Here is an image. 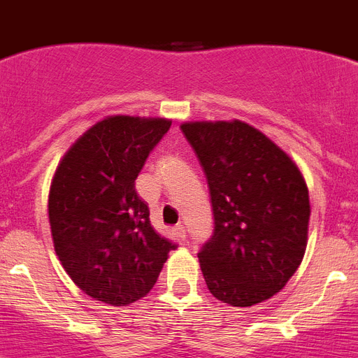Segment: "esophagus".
Wrapping results in <instances>:
<instances>
[{"instance_id": "1", "label": "esophagus", "mask_w": 358, "mask_h": 358, "mask_svg": "<svg viewBox=\"0 0 358 358\" xmlns=\"http://www.w3.org/2000/svg\"><path fill=\"white\" fill-rule=\"evenodd\" d=\"M173 233H176L177 238L185 242V240H186V229H185V227H182V226H176V227H173Z\"/></svg>"}]
</instances>
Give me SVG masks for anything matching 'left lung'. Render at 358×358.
Wrapping results in <instances>:
<instances>
[{
  "mask_svg": "<svg viewBox=\"0 0 358 358\" xmlns=\"http://www.w3.org/2000/svg\"><path fill=\"white\" fill-rule=\"evenodd\" d=\"M181 131L210 188L213 235L197 255L208 289L233 306L265 301L287 285L305 255V179L248 123H182Z\"/></svg>",
  "mask_w": 358,
  "mask_h": 358,
  "instance_id": "left-lung-1",
  "label": "left lung"
}]
</instances>
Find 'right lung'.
I'll return each mask as SVG.
<instances>
[{"label":"right lung","instance_id":"right-lung-1","mask_svg":"<svg viewBox=\"0 0 358 358\" xmlns=\"http://www.w3.org/2000/svg\"><path fill=\"white\" fill-rule=\"evenodd\" d=\"M172 122L113 116L62 157L48 199L53 245L77 287L125 306L150 292L177 243L150 224L136 179Z\"/></svg>","mask_w":358,"mask_h":358}]
</instances>
